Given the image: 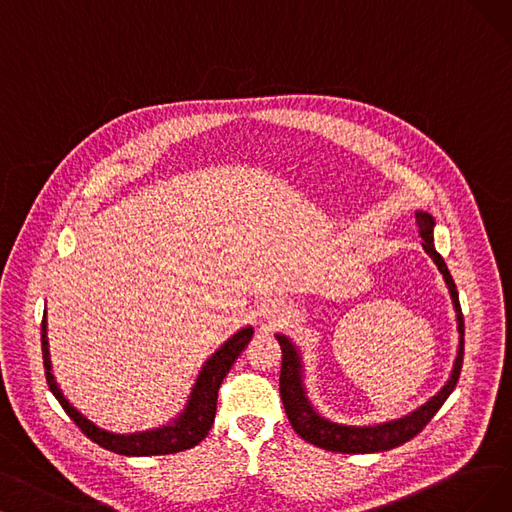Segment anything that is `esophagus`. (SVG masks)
<instances>
[{"label": "esophagus", "instance_id": "34e87169", "mask_svg": "<svg viewBox=\"0 0 512 512\" xmlns=\"http://www.w3.org/2000/svg\"><path fill=\"white\" fill-rule=\"evenodd\" d=\"M292 311L290 306L285 302H279V300H271L262 306V319L264 323H267L269 327H275V325H281L290 319Z\"/></svg>", "mask_w": 512, "mask_h": 512}]
</instances>
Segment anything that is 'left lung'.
<instances>
[{
    "label": "left lung",
    "mask_w": 512,
    "mask_h": 512,
    "mask_svg": "<svg viewBox=\"0 0 512 512\" xmlns=\"http://www.w3.org/2000/svg\"><path fill=\"white\" fill-rule=\"evenodd\" d=\"M416 224L418 233L424 239L422 248L424 252L433 258L437 264L439 273L443 275V281L447 285V292L452 296L454 311H456V327H458V351L456 361L452 365V374H449L447 382L443 384L441 391L433 395L418 410L405 414L401 418L378 422V424H342L325 418L313 401L309 399V391L304 384V363L300 349L294 344V340L285 334H275L279 346H281V376H279V393L285 407V414L290 418V424L294 431L304 439L317 447L330 449V452H342V454H374V452H386V449L399 447L401 443L414 439L422 428L431 422V418L439 412V407L445 403V399L452 395L456 388V382L460 378L462 370V357H464V317L458 300L456 283L447 271V264L441 258V254L435 250V218L418 210L416 212Z\"/></svg>",
    "instance_id": "obj_1"
}]
</instances>
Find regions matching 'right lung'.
Returning a JSON list of instances; mask_svg holds the SVG:
<instances>
[{
  "label": "right lung",
  "instance_id": "add662e5",
  "mask_svg": "<svg viewBox=\"0 0 512 512\" xmlns=\"http://www.w3.org/2000/svg\"><path fill=\"white\" fill-rule=\"evenodd\" d=\"M254 336V327L245 325L237 330L231 338L224 340L218 349L210 355V359L201 365V370L195 378L191 388V395L185 407L168 422L157 428H147V431L136 433H113L107 428H100L90 418L81 414L77 407L63 395L60 386L52 374V361L48 349V319L44 313L42 319V353H44V370L46 380L52 395L63 405V410L69 418L84 431L94 443L109 449V452L121 456H163V454H176L185 452L189 447H195L199 441L206 439L216 416V401H218V388L229 374L237 357L243 353L245 346Z\"/></svg>",
  "mask_w": 512,
  "mask_h": 512
}]
</instances>
